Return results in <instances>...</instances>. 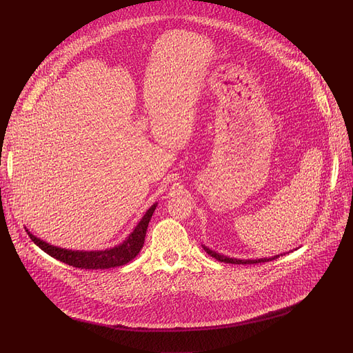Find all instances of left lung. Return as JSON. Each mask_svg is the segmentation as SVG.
Instances as JSON below:
<instances>
[{"mask_svg":"<svg viewBox=\"0 0 353 353\" xmlns=\"http://www.w3.org/2000/svg\"><path fill=\"white\" fill-rule=\"evenodd\" d=\"M203 250L210 255L213 256L214 259H218V261L221 263H226V264H259V263H268V261H272V259L279 258L280 255H275V256H271V258H258V259H238V258H229V256H225V255H221L218 252H214L206 247H203Z\"/></svg>","mask_w":353,"mask_h":353,"instance_id":"obj_1","label":"left lung"}]
</instances>
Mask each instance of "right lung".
I'll list each match as a JSON object with an SVG mask.
<instances>
[{"label": "right lung", "instance_id": "obj_1", "mask_svg": "<svg viewBox=\"0 0 353 353\" xmlns=\"http://www.w3.org/2000/svg\"><path fill=\"white\" fill-rule=\"evenodd\" d=\"M157 203L152 205L143 216V219L139 222V225L135 226L134 231L128 235V238L119 243L118 247L105 250V251H72V250H65V248H59L53 247V245L44 242L34 236L33 234L28 232L30 236L39 248H41L46 254H49L50 256L59 259L68 265L81 268V270H106V268H114L119 265H125L130 263L131 259H134L139 252L141 251L143 245H144V238L147 234V226L148 222L152 216V213L156 210Z\"/></svg>", "mask_w": 353, "mask_h": 353}]
</instances>
